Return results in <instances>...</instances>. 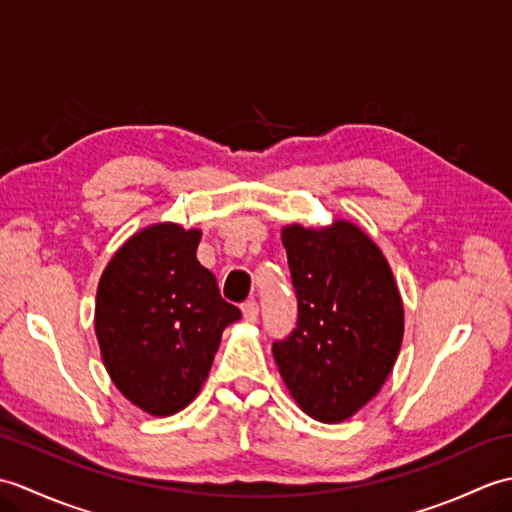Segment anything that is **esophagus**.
Listing matches in <instances>:
<instances>
[{
    "label": "esophagus",
    "instance_id": "esophagus-1",
    "mask_svg": "<svg viewBox=\"0 0 512 512\" xmlns=\"http://www.w3.org/2000/svg\"><path fill=\"white\" fill-rule=\"evenodd\" d=\"M242 314H244V321H246V323H255V321H257V317H259V306H257V301H255V299L246 301L244 306H242Z\"/></svg>",
    "mask_w": 512,
    "mask_h": 512
}]
</instances>
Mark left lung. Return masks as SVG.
<instances>
[{
    "mask_svg": "<svg viewBox=\"0 0 512 512\" xmlns=\"http://www.w3.org/2000/svg\"><path fill=\"white\" fill-rule=\"evenodd\" d=\"M297 328L273 343L279 374L297 405L319 422H343L387 380L405 314L380 248L361 228L290 224L281 231Z\"/></svg>",
    "mask_w": 512,
    "mask_h": 512,
    "instance_id": "left-lung-1",
    "label": "left lung"
}]
</instances>
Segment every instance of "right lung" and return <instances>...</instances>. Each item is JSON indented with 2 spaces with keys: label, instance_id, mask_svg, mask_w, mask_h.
Instances as JSON below:
<instances>
[{
  "label": "right lung",
  "instance_id": "add662e5",
  "mask_svg": "<svg viewBox=\"0 0 512 512\" xmlns=\"http://www.w3.org/2000/svg\"><path fill=\"white\" fill-rule=\"evenodd\" d=\"M202 233L154 224L116 250L96 290L94 330L121 394L151 416L198 396L226 325L242 319L195 250Z\"/></svg>",
  "mask_w": 512,
  "mask_h": 512
}]
</instances>
